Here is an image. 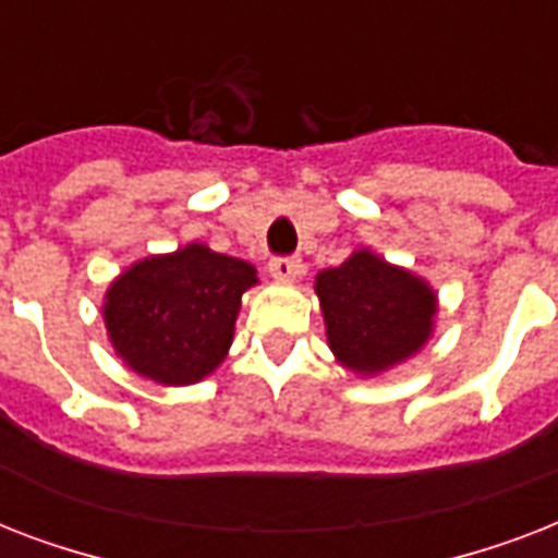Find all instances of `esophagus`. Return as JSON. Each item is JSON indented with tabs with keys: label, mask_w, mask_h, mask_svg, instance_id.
Masks as SVG:
<instances>
[{
	"label": "esophagus",
	"mask_w": 558,
	"mask_h": 558,
	"mask_svg": "<svg viewBox=\"0 0 558 558\" xmlns=\"http://www.w3.org/2000/svg\"><path fill=\"white\" fill-rule=\"evenodd\" d=\"M269 271L278 280H295L298 275H304V263L298 260V257H271L269 260Z\"/></svg>",
	"instance_id": "esophagus-1"
}]
</instances>
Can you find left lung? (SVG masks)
I'll return each mask as SVG.
<instances>
[{"label": "left lung", "instance_id": "obj_1", "mask_svg": "<svg viewBox=\"0 0 558 558\" xmlns=\"http://www.w3.org/2000/svg\"><path fill=\"white\" fill-rule=\"evenodd\" d=\"M327 341L344 367L379 373L423 348L437 313L423 280L371 252L315 278Z\"/></svg>", "mask_w": 558, "mask_h": 558}]
</instances>
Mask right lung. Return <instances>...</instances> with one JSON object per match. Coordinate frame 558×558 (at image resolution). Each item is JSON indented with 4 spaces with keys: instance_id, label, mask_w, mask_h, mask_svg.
<instances>
[{
    "instance_id": "obj_1",
    "label": "right lung",
    "mask_w": 558,
    "mask_h": 558,
    "mask_svg": "<svg viewBox=\"0 0 558 558\" xmlns=\"http://www.w3.org/2000/svg\"><path fill=\"white\" fill-rule=\"evenodd\" d=\"M257 283L252 263L191 243L147 257L109 287V339L135 373L161 385H191L226 359L240 298Z\"/></svg>"
}]
</instances>
